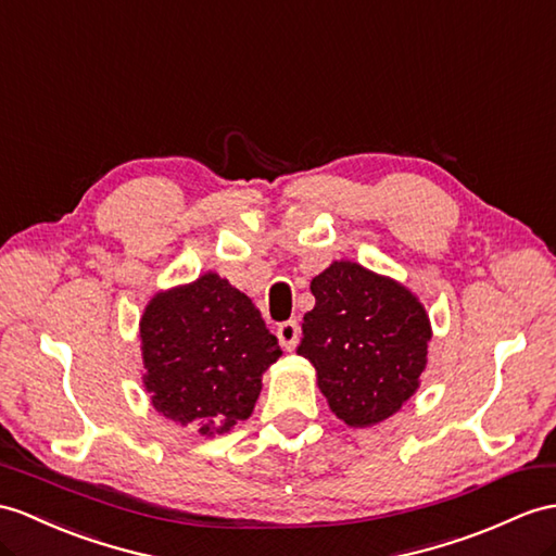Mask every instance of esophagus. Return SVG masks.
<instances>
[{"instance_id":"obj_1","label":"esophagus","mask_w":556,"mask_h":556,"mask_svg":"<svg viewBox=\"0 0 556 556\" xmlns=\"http://www.w3.org/2000/svg\"><path fill=\"white\" fill-rule=\"evenodd\" d=\"M276 334H278V342H280V346H282V349H288V351H292V349L296 346V342H300V323H296V320H286V323H280V325H278V330H276Z\"/></svg>"}]
</instances>
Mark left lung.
I'll return each mask as SVG.
<instances>
[{"mask_svg": "<svg viewBox=\"0 0 556 556\" xmlns=\"http://www.w3.org/2000/svg\"><path fill=\"white\" fill-rule=\"evenodd\" d=\"M316 306L296 354L314 363L330 410L349 427L394 415L419 384L431 340L417 296L361 264L334 262L311 280Z\"/></svg>", "mask_w": 556, "mask_h": 556, "instance_id": "obj_1", "label": "left lung"}]
</instances>
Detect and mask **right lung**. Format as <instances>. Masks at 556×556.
<instances>
[{"instance_id":"right-lung-1","label":"right lung","mask_w":556,"mask_h":556,"mask_svg":"<svg viewBox=\"0 0 556 556\" xmlns=\"http://www.w3.org/2000/svg\"><path fill=\"white\" fill-rule=\"evenodd\" d=\"M143 384L155 410L200 434L248 419L280 356L260 308L216 274L155 294L141 318Z\"/></svg>"}]
</instances>
